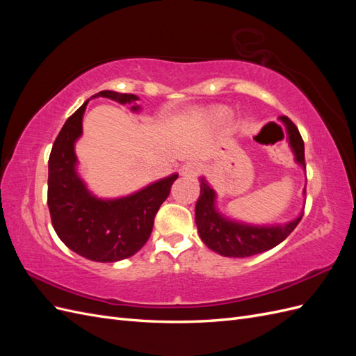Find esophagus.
Masks as SVG:
<instances>
[{"label":"esophagus","mask_w":356,"mask_h":356,"mask_svg":"<svg viewBox=\"0 0 356 356\" xmlns=\"http://www.w3.org/2000/svg\"><path fill=\"white\" fill-rule=\"evenodd\" d=\"M199 165L196 161H187V163L181 168V175L186 178H196L199 175Z\"/></svg>","instance_id":"esophagus-1"}]
</instances>
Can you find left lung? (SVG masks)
Here are the masks:
<instances>
[{
  "label": "left lung",
  "mask_w": 356,
  "mask_h": 356,
  "mask_svg": "<svg viewBox=\"0 0 356 356\" xmlns=\"http://www.w3.org/2000/svg\"><path fill=\"white\" fill-rule=\"evenodd\" d=\"M282 120L288 126L289 144L296 153V160L301 166L306 168L303 138H301L297 126L288 117H282ZM213 200V190L207 184V181L202 179L200 196L196 203V225L199 236L209 250L224 257L243 258L272 250V248L285 241L303 218V213H301L297 220L285 225L252 227V225H245L222 218L215 211Z\"/></svg>",
  "instance_id": "obj_1"
}]
</instances>
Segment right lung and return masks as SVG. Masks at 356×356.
Masks as SVG:
<instances>
[{"label":"right lung","instance_id":"1","mask_svg":"<svg viewBox=\"0 0 356 356\" xmlns=\"http://www.w3.org/2000/svg\"><path fill=\"white\" fill-rule=\"evenodd\" d=\"M98 96L120 104L138 99L135 95L113 90H102L92 98ZM88 102L89 99L68 117L53 144L47 204L53 229L71 251L92 261L114 263L132 257L145 245L160 204L168 199L178 175L160 179L123 199L99 200L92 196L75 172L77 157L74 153Z\"/></svg>","mask_w":356,"mask_h":356}]
</instances>
